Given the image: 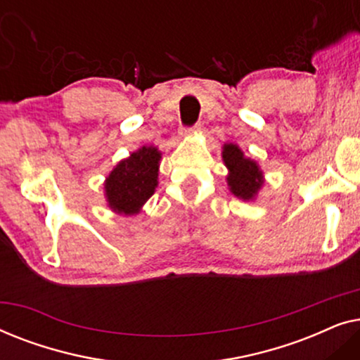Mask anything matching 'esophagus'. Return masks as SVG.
<instances>
[{
  "label": "esophagus",
  "instance_id": "34e87169",
  "mask_svg": "<svg viewBox=\"0 0 360 360\" xmlns=\"http://www.w3.org/2000/svg\"><path fill=\"white\" fill-rule=\"evenodd\" d=\"M198 129H200V124H195L193 127H181V134L191 136V134H195Z\"/></svg>",
  "mask_w": 360,
  "mask_h": 360
}]
</instances>
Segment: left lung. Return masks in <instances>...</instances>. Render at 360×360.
<instances>
[{
  "label": "left lung",
  "mask_w": 360,
  "mask_h": 360,
  "mask_svg": "<svg viewBox=\"0 0 360 360\" xmlns=\"http://www.w3.org/2000/svg\"><path fill=\"white\" fill-rule=\"evenodd\" d=\"M223 160L229 170L226 180H228L231 193L244 201L254 200L264 185V175L257 162L244 157V152L233 142L224 144Z\"/></svg>",
  "instance_id": "obj_1"
}]
</instances>
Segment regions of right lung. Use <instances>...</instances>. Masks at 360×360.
Masks as SVG:
<instances>
[{
    "mask_svg": "<svg viewBox=\"0 0 360 360\" xmlns=\"http://www.w3.org/2000/svg\"><path fill=\"white\" fill-rule=\"evenodd\" d=\"M160 157L157 147L144 146L111 170L105 181V195L108 206L115 213H139L159 184Z\"/></svg>",
    "mask_w": 360,
    "mask_h": 360,
    "instance_id": "1",
    "label": "right lung"
}]
</instances>
